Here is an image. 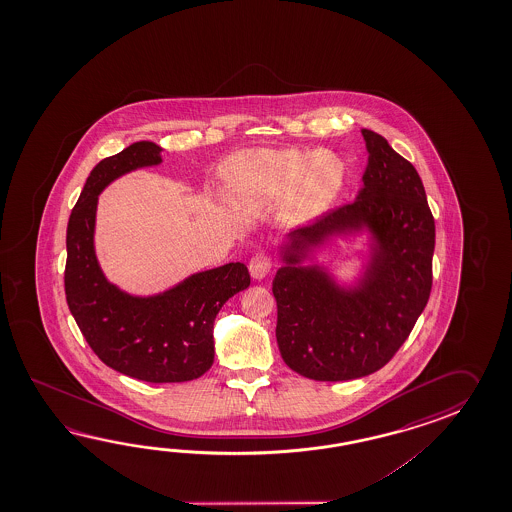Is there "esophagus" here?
I'll return each mask as SVG.
<instances>
[{"mask_svg":"<svg viewBox=\"0 0 512 512\" xmlns=\"http://www.w3.org/2000/svg\"><path fill=\"white\" fill-rule=\"evenodd\" d=\"M272 260L267 252H256L249 261V271L252 278L263 280L271 272Z\"/></svg>","mask_w":512,"mask_h":512,"instance_id":"obj_1","label":"esophagus"}]
</instances>
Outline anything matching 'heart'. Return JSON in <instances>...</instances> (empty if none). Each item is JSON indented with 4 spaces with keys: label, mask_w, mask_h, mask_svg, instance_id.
<instances>
[{
    "label": "heart",
    "mask_w": 512,
    "mask_h": 512,
    "mask_svg": "<svg viewBox=\"0 0 512 512\" xmlns=\"http://www.w3.org/2000/svg\"><path fill=\"white\" fill-rule=\"evenodd\" d=\"M219 174L234 203L265 207L283 197L287 218L311 219L335 201L346 166L331 152L247 150L225 159Z\"/></svg>",
    "instance_id": "obj_1"
}]
</instances>
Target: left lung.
<instances>
[{"instance_id":"8db88e82","label":"left lung","mask_w":512,"mask_h":512,"mask_svg":"<svg viewBox=\"0 0 512 512\" xmlns=\"http://www.w3.org/2000/svg\"><path fill=\"white\" fill-rule=\"evenodd\" d=\"M368 166L359 196L287 234L272 282L276 340L291 370L313 381H349L381 370L414 329L432 289L434 216L414 164L362 130ZM368 229L371 261L357 286L342 288L301 261L333 235Z\"/></svg>"}]
</instances>
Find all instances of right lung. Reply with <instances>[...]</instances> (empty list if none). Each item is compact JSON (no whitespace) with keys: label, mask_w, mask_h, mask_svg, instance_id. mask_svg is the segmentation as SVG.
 Wrapping results in <instances>:
<instances>
[{"label":"right lung","mask_w":512,"mask_h":512,"mask_svg":"<svg viewBox=\"0 0 512 512\" xmlns=\"http://www.w3.org/2000/svg\"><path fill=\"white\" fill-rule=\"evenodd\" d=\"M163 148L133 142L87 177L67 223L66 298L89 348L106 366L146 382L194 381L214 362V320L251 285L236 261L196 272L155 296H131L109 283L95 254L98 194L120 175L161 164Z\"/></svg>","instance_id":"right-lung-1"}]
</instances>
